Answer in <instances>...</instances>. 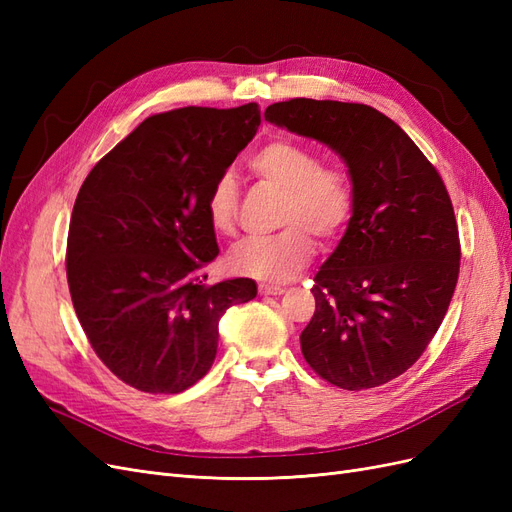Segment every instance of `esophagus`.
<instances>
[{
	"instance_id": "1",
	"label": "esophagus",
	"mask_w": 512,
	"mask_h": 512,
	"mask_svg": "<svg viewBox=\"0 0 512 512\" xmlns=\"http://www.w3.org/2000/svg\"><path fill=\"white\" fill-rule=\"evenodd\" d=\"M258 292L265 294V297H277V294L284 292V288L282 286H273V284H260Z\"/></svg>"
}]
</instances>
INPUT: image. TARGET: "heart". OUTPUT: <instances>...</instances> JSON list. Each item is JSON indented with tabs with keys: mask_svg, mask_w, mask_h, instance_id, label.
I'll use <instances>...</instances> for the list:
<instances>
[{
	"mask_svg": "<svg viewBox=\"0 0 512 512\" xmlns=\"http://www.w3.org/2000/svg\"><path fill=\"white\" fill-rule=\"evenodd\" d=\"M247 166L271 188L282 192L277 224L269 237H245L228 252L232 273L262 282H286L297 275L316 252L312 232L322 241H335L346 230L354 209L352 181L344 168L322 164L307 145L277 138L256 149ZM239 183L230 170L213 179L205 200L209 226L228 235L235 230Z\"/></svg>",
	"mask_w": 512,
	"mask_h": 512,
	"instance_id": "obj_1",
	"label": "heart"
}]
</instances>
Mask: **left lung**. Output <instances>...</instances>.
Listing matches in <instances>:
<instances>
[{"label": "left lung", "instance_id": "1", "mask_svg": "<svg viewBox=\"0 0 512 512\" xmlns=\"http://www.w3.org/2000/svg\"><path fill=\"white\" fill-rule=\"evenodd\" d=\"M265 119L331 147L354 190L344 237L314 277L305 361L346 391L391 382L425 352L457 286L459 232L442 177L367 104L294 98Z\"/></svg>", "mask_w": 512, "mask_h": 512}]
</instances>
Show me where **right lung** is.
I'll list each match as a JSON object with an SVG mask.
<instances>
[{
    "mask_svg": "<svg viewBox=\"0 0 512 512\" xmlns=\"http://www.w3.org/2000/svg\"><path fill=\"white\" fill-rule=\"evenodd\" d=\"M260 126L258 104L147 117L91 168L72 209L66 273L100 361L143 393L190 389L213 365L218 322L256 297L247 277L207 286L220 254L205 200Z\"/></svg>",
    "mask_w": 512,
    "mask_h": 512,
    "instance_id": "1",
    "label": "right lung"
}]
</instances>
